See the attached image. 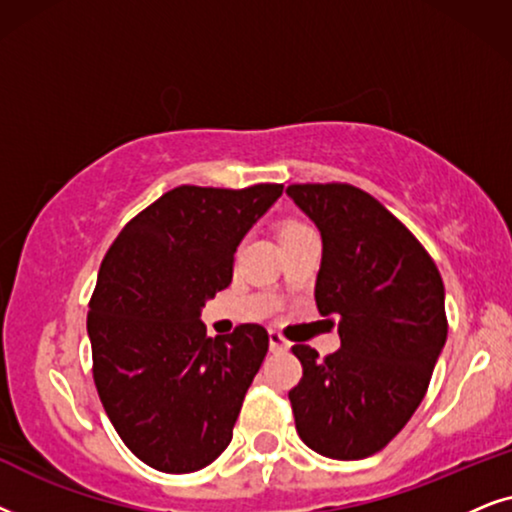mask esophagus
I'll return each mask as SVG.
<instances>
[{
    "mask_svg": "<svg viewBox=\"0 0 512 512\" xmlns=\"http://www.w3.org/2000/svg\"><path fill=\"white\" fill-rule=\"evenodd\" d=\"M269 349L274 351V353L288 351V349H290V342H288V339H285V337L281 335V332L271 330V332H269Z\"/></svg>",
    "mask_w": 512,
    "mask_h": 512,
    "instance_id": "obj_1",
    "label": "esophagus"
}]
</instances>
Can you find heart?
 I'll return each mask as SVG.
<instances>
[{
    "label": "heart",
    "mask_w": 512,
    "mask_h": 512,
    "mask_svg": "<svg viewBox=\"0 0 512 512\" xmlns=\"http://www.w3.org/2000/svg\"><path fill=\"white\" fill-rule=\"evenodd\" d=\"M299 229H306V224L304 222H299V220H288L281 227V236L283 234H292V231H299Z\"/></svg>",
    "instance_id": "heart-1"
}]
</instances>
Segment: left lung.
I'll use <instances>...</instances> for the list:
<instances>
[{"label":"left lung","mask_w":512,"mask_h":512,"mask_svg":"<svg viewBox=\"0 0 512 512\" xmlns=\"http://www.w3.org/2000/svg\"><path fill=\"white\" fill-rule=\"evenodd\" d=\"M323 238L320 316L339 320L342 349L318 358L295 344L302 379L288 393L299 438L339 461L377 454L424 400L447 339L445 285L424 245L363 189L290 185Z\"/></svg>","instance_id":"left-lung-1"}]
</instances>
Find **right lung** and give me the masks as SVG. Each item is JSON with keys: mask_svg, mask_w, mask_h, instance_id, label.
Masks as SVG:
<instances>
[{"mask_svg": "<svg viewBox=\"0 0 512 512\" xmlns=\"http://www.w3.org/2000/svg\"><path fill=\"white\" fill-rule=\"evenodd\" d=\"M283 185L170 189L133 217L100 264L88 337L100 403L124 445L163 473H194L231 442L269 351L262 325L208 337L201 309Z\"/></svg>", "mask_w": 512, "mask_h": 512, "instance_id": "right-lung-1", "label": "right lung"}]
</instances>
